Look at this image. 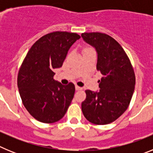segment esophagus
<instances>
[{
	"label": "esophagus",
	"mask_w": 153,
	"mask_h": 153,
	"mask_svg": "<svg viewBox=\"0 0 153 153\" xmlns=\"http://www.w3.org/2000/svg\"><path fill=\"white\" fill-rule=\"evenodd\" d=\"M75 89H76V90H83V88H82V87H80V86H75Z\"/></svg>",
	"instance_id": "obj_1"
}]
</instances>
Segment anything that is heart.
Segmentation results:
<instances>
[{"label":"heart","instance_id":"1","mask_svg":"<svg viewBox=\"0 0 153 153\" xmlns=\"http://www.w3.org/2000/svg\"><path fill=\"white\" fill-rule=\"evenodd\" d=\"M87 49H90V48H86V49H85V50H87Z\"/></svg>","mask_w":153,"mask_h":153}]
</instances>
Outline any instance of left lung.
Here are the masks:
<instances>
[{"instance_id":"8db88e82","label":"left lung","mask_w":153,"mask_h":153,"mask_svg":"<svg viewBox=\"0 0 153 153\" xmlns=\"http://www.w3.org/2000/svg\"><path fill=\"white\" fill-rule=\"evenodd\" d=\"M86 43L97 53V70L102 74L99 91L86 90L81 107L85 118L97 125L113 122L126 110L135 89V74L130 61L117 40L106 33H83Z\"/></svg>"}]
</instances>
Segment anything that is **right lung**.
<instances>
[{
	"label": "right lung",
	"instance_id": "1",
	"mask_svg": "<svg viewBox=\"0 0 153 153\" xmlns=\"http://www.w3.org/2000/svg\"><path fill=\"white\" fill-rule=\"evenodd\" d=\"M80 36L56 31L33 44L21 65L17 86L23 104L30 114L44 123L61 120L75 93L72 83L63 85L53 79L54 69L62 67L68 51Z\"/></svg>",
	"mask_w": 153,
	"mask_h": 153
}]
</instances>
